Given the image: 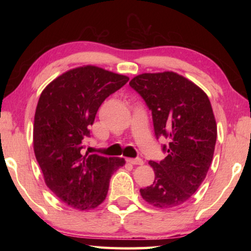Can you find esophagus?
I'll use <instances>...</instances> for the list:
<instances>
[{"label":"esophagus","instance_id":"1","mask_svg":"<svg viewBox=\"0 0 251 251\" xmlns=\"http://www.w3.org/2000/svg\"><path fill=\"white\" fill-rule=\"evenodd\" d=\"M127 161L133 165H143L144 164V160L141 158H129V159H127Z\"/></svg>","mask_w":251,"mask_h":251}]
</instances>
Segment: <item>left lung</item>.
<instances>
[{"label": "left lung", "mask_w": 251, "mask_h": 251, "mask_svg": "<svg viewBox=\"0 0 251 251\" xmlns=\"http://www.w3.org/2000/svg\"><path fill=\"white\" fill-rule=\"evenodd\" d=\"M151 110L156 138L166 137V157L151 160L155 179L141 188L143 199L156 208L186 202L206 178L214 157L217 125L210 100L201 87L174 72L144 73L130 80Z\"/></svg>", "instance_id": "left-lung-1"}]
</instances>
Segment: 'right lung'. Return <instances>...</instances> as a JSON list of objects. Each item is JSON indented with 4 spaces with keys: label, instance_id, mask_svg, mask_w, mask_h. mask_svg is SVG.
<instances>
[{
    "label": "right lung",
    "instance_id": "1",
    "mask_svg": "<svg viewBox=\"0 0 251 251\" xmlns=\"http://www.w3.org/2000/svg\"><path fill=\"white\" fill-rule=\"evenodd\" d=\"M100 67H76L44 88L34 116V152L46 186L59 201L79 210L105 201L110 177L125 159L84 152L90 126L107 97L128 82Z\"/></svg>",
    "mask_w": 251,
    "mask_h": 251
}]
</instances>
